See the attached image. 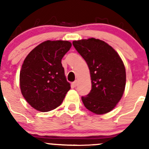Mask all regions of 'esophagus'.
Segmentation results:
<instances>
[{
    "label": "esophagus",
    "instance_id": "esophagus-1",
    "mask_svg": "<svg viewBox=\"0 0 149 149\" xmlns=\"http://www.w3.org/2000/svg\"><path fill=\"white\" fill-rule=\"evenodd\" d=\"M72 84H73L74 86H76L77 85V81H74L73 83H72Z\"/></svg>",
    "mask_w": 149,
    "mask_h": 149
}]
</instances>
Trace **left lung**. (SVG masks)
<instances>
[{
	"instance_id": "left-lung-1",
	"label": "left lung",
	"mask_w": 149,
	"mask_h": 149,
	"mask_svg": "<svg viewBox=\"0 0 149 149\" xmlns=\"http://www.w3.org/2000/svg\"><path fill=\"white\" fill-rule=\"evenodd\" d=\"M72 44L90 72L92 89L81 97L84 106L96 114L111 111L120 101L125 87V68L120 56L100 39H81Z\"/></svg>"
}]
</instances>
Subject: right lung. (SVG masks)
Instances as JSON below:
<instances>
[{"label": "right lung", "mask_w": 149, "mask_h": 149, "mask_svg": "<svg viewBox=\"0 0 149 149\" xmlns=\"http://www.w3.org/2000/svg\"><path fill=\"white\" fill-rule=\"evenodd\" d=\"M71 47L68 41H45L30 51L24 61L21 91L36 110L48 112L56 108L70 89L61 60Z\"/></svg>", "instance_id": "1"}]
</instances>
